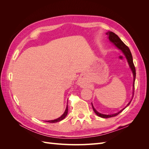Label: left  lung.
Returning a JSON list of instances; mask_svg holds the SVG:
<instances>
[{
  "label": "left lung",
  "mask_w": 149,
  "mask_h": 149,
  "mask_svg": "<svg viewBox=\"0 0 149 149\" xmlns=\"http://www.w3.org/2000/svg\"><path fill=\"white\" fill-rule=\"evenodd\" d=\"M106 35L108 36V37H109V39L110 40V41L113 43L117 47H118L119 49H120V50L123 52V53L124 54V55L125 56L126 58H127V61L129 63V65L130 66V68H131V70L132 71L133 75H134V91H133V97H134V83H135V79H136V68H135V66H134V63H133V59H132V56L131 52H130L129 47L127 45H125L123 41H122V40L119 38V37L116 34H115L113 32H112V31H107V32L106 33ZM130 102H131V101H130L129 102V104L127 105V106H128L130 104ZM127 106H126V107H127ZM92 107H93V111H94V112H95V113L98 116H100V117H101V118H112V117H114V116H118L126 107H125V108H124L123 109H122L121 111L118 112V113H116V114H114L106 115V114H102L100 113V112H98L95 109H94V107L93 106V104H92Z\"/></svg>",
  "instance_id": "8db88e82"
}]
</instances>
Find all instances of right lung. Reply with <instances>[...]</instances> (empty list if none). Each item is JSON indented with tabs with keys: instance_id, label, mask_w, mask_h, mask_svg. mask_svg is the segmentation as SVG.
Returning <instances> with one entry per match:
<instances>
[{
	"instance_id": "obj_1",
	"label": "right lung",
	"mask_w": 149,
	"mask_h": 149,
	"mask_svg": "<svg viewBox=\"0 0 149 149\" xmlns=\"http://www.w3.org/2000/svg\"><path fill=\"white\" fill-rule=\"evenodd\" d=\"M68 105H67V107H66V109L65 110V112H64V114H63L61 117H60L59 118H58L56 119H55V120H47L46 122H47V123H57V122H60L61 121V120H63V119L65 118V117L67 116V114H68Z\"/></svg>"
}]
</instances>
